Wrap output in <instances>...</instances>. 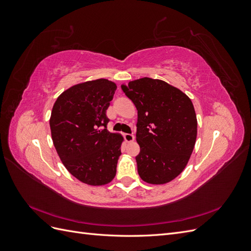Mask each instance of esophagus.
<instances>
[{"instance_id":"34e87169","label":"esophagus","mask_w":251,"mask_h":251,"mask_svg":"<svg viewBox=\"0 0 251 251\" xmlns=\"http://www.w3.org/2000/svg\"><path fill=\"white\" fill-rule=\"evenodd\" d=\"M125 139L126 142H132L135 139V136L133 134H125Z\"/></svg>"}]
</instances>
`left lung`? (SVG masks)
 <instances>
[{
  "instance_id": "8db88e82",
  "label": "left lung",
  "mask_w": 251,
  "mask_h": 251,
  "mask_svg": "<svg viewBox=\"0 0 251 251\" xmlns=\"http://www.w3.org/2000/svg\"><path fill=\"white\" fill-rule=\"evenodd\" d=\"M138 111L136 156L140 178L164 184L186 166L197 138V117L192 100L160 79L143 77L121 86Z\"/></svg>"
}]
</instances>
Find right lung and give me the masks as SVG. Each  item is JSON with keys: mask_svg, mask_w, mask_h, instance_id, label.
Returning a JSON list of instances; mask_svg holds the SVG:
<instances>
[{"mask_svg": "<svg viewBox=\"0 0 251 251\" xmlns=\"http://www.w3.org/2000/svg\"><path fill=\"white\" fill-rule=\"evenodd\" d=\"M116 89L103 78L78 83L58 96L51 112L52 140L60 160L89 185L108 184L116 175L124 138L107 128Z\"/></svg>", "mask_w": 251, "mask_h": 251, "instance_id": "right-lung-1", "label": "right lung"}]
</instances>
